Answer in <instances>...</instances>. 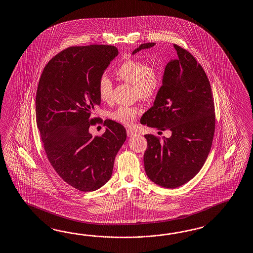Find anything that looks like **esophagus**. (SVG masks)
Returning <instances> with one entry per match:
<instances>
[{
	"mask_svg": "<svg viewBox=\"0 0 253 253\" xmlns=\"http://www.w3.org/2000/svg\"><path fill=\"white\" fill-rule=\"evenodd\" d=\"M126 133H127V136H129V137H132V136H136V131H134L133 129H127L126 130Z\"/></svg>",
	"mask_w": 253,
	"mask_h": 253,
	"instance_id": "obj_1",
	"label": "esophagus"
}]
</instances>
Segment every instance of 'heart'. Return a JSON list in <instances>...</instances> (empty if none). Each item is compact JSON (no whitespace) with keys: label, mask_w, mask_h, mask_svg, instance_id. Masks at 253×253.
<instances>
[{"label":"heart","mask_w":253,"mask_h":253,"mask_svg":"<svg viewBox=\"0 0 253 253\" xmlns=\"http://www.w3.org/2000/svg\"><path fill=\"white\" fill-rule=\"evenodd\" d=\"M117 77L130 84L135 85L136 94L141 98L154 96L162 84L160 71L153 66H148L136 59H127L117 69ZM113 84L107 75H102L98 82L100 98L106 102L112 95ZM141 113V108L136 106H120L112 112L111 117L119 123L130 126L135 122Z\"/></svg>","instance_id":"1"}]
</instances>
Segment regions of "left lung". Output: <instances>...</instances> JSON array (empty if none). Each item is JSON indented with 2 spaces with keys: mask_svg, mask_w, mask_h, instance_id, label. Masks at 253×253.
Returning a JSON list of instances; mask_svg holds the SVG:
<instances>
[{
  "mask_svg": "<svg viewBox=\"0 0 253 253\" xmlns=\"http://www.w3.org/2000/svg\"><path fill=\"white\" fill-rule=\"evenodd\" d=\"M155 43L141 44L132 55ZM177 58L165 67L155 101L140 123L169 129V137L145 135L146 174L157 185L180 187L199 172L211 149L214 133V106L207 74L195 57L173 45Z\"/></svg>",
  "mask_w": 253,
  "mask_h": 253,
  "instance_id": "8db88e82",
  "label": "left lung"
}]
</instances>
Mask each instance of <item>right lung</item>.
Masks as SVG:
<instances>
[{
  "instance_id": "obj_1",
  "label": "right lung",
  "mask_w": 253,
  "mask_h": 253,
  "mask_svg": "<svg viewBox=\"0 0 253 253\" xmlns=\"http://www.w3.org/2000/svg\"><path fill=\"white\" fill-rule=\"evenodd\" d=\"M117 55L114 45L71 46L48 61L39 80L36 115L45 154L62 180L83 192L110 180L126 139L123 126L112 120L101 136L89 131L101 104L99 79Z\"/></svg>"
}]
</instances>
